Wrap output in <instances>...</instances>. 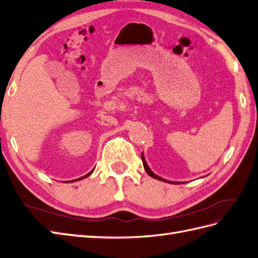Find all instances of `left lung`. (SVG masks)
I'll return each instance as SVG.
<instances>
[{
	"label": "left lung",
	"instance_id": "1",
	"mask_svg": "<svg viewBox=\"0 0 258 258\" xmlns=\"http://www.w3.org/2000/svg\"><path fill=\"white\" fill-rule=\"evenodd\" d=\"M141 160H142V163H143V166H144V169H146V172L150 175L151 177H153V178H155V179H159V180H162V181H165V183H174V184H180V181H171V180H166V179H164V178H162V177H160V176H158V175L156 174H154L152 171H151L150 169V167L148 166V164H147V161H146V159H144V154L142 153L141 154ZM181 183H183V181H181Z\"/></svg>",
	"mask_w": 258,
	"mask_h": 258
}]
</instances>
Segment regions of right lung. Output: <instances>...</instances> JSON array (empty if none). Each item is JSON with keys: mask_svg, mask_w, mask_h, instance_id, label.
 I'll list each match as a JSON object with an SVG mask.
<instances>
[{"mask_svg": "<svg viewBox=\"0 0 258 258\" xmlns=\"http://www.w3.org/2000/svg\"><path fill=\"white\" fill-rule=\"evenodd\" d=\"M93 171H94V169H93ZM93 171H91L89 174H86L85 175V176H83V177H80V178H78V180H81V179H83V178H86V177H89L90 176V175L93 173ZM75 180H77V179H75Z\"/></svg>", "mask_w": 258, "mask_h": 258, "instance_id": "right-lung-1", "label": "right lung"}]
</instances>
